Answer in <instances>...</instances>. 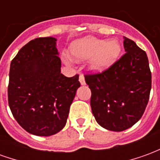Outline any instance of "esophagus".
Wrapping results in <instances>:
<instances>
[{"label": "esophagus", "instance_id": "34e87169", "mask_svg": "<svg viewBox=\"0 0 160 160\" xmlns=\"http://www.w3.org/2000/svg\"><path fill=\"white\" fill-rule=\"evenodd\" d=\"M79 80L81 85H85L86 84V81H85V77H84L83 74H80V77H79Z\"/></svg>", "mask_w": 160, "mask_h": 160}]
</instances>
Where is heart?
Instances as JSON below:
<instances>
[{
    "label": "heart",
    "instance_id": "b5f03b06",
    "mask_svg": "<svg viewBox=\"0 0 160 160\" xmlns=\"http://www.w3.org/2000/svg\"><path fill=\"white\" fill-rule=\"evenodd\" d=\"M70 54L76 60L92 58L91 67L96 71H103L117 60L121 52V47L117 41L99 39L87 37L73 42L69 49Z\"/></svg>",
    "mask_w": 160,
    "mask_h": 160
}]
</instances>
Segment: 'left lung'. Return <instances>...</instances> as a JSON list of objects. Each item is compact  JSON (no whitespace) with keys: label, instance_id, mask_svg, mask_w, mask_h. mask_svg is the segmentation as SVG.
I'll return each mask as SVG.
<instances>
[{"label":"left lung","instance_id":"1","mask_svg":"<svg viewBox=\"0 0 160 160\" xmlns=\"http://www.w3.org/2000/svg\"><path fill=\"white\" fill-rule=\"evenodd\" d=\"M126 53L101 73L85 74L92 92L91 107L100 126L123 131L142 117L152 87V73L147 54L124 38Z\"/></svg>","mask_w":160,"mask_h":160}]
</instances>
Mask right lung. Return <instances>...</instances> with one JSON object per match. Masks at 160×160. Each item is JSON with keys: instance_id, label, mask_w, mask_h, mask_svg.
I'll return each instance as SVG.
<instances>
[{"instance_id": "obj_1", "label": "right lung", "mask_w": 160, "mask_h": 160, "mask_svg": "<svg viewBox=\"0 0 160 160\" xmlns=\"http://www.w3.org/2000/svg\"><path fill=\"white\" fill-rule=\"evenodd\" d=\"M55 38H38L12 60L8 104L18 123L30 134L49 136L66 125L70 105L80 87L79 74L61 73Z\"/></svg>"}]
</instances>
